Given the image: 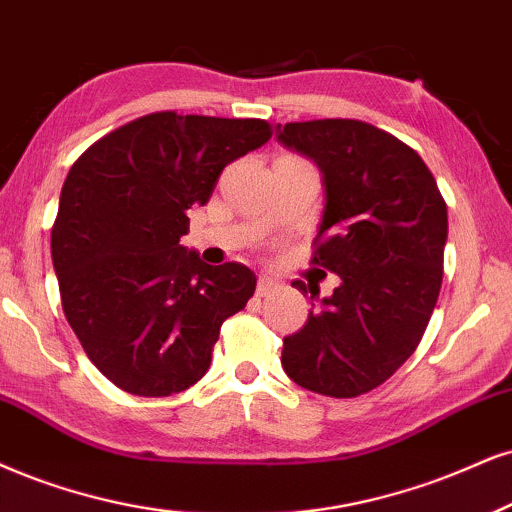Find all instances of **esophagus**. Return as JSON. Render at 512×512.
<instances>
[{"label": "esophagus", "mask_w": 512, "mask_h": 512, "mask_svg": "<svg viewBox=\"0 0 512 512\" xmlns=\"http://www.w3.org/2000/svg\"><path fill=\"white\" fill-rule=\"evenodd\" d=\"M275 289H277V282L273 280V277H268V275L258 277V285H256L258 296H268L270 292H275Z\"/></svg>", "instance_id": "1"}]
</instances>
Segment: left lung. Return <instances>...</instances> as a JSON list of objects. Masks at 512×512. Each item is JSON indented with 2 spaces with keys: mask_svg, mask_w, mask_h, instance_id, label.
Returning <instances> with one entry per match:
<instances>
[{
  "mask_svg": "<svg viewBox=\"0 0 512 512\" xmlns=\"http://www.w3.org/2000/svg\"><path fill=\"white\" fill-rule=\"evenodd\" d=\"M277 140L323 173L313 263L342 280L285 337L282 368L315 394H368L413 356L437 306L446 201L418 151L370 123H287L277 125ZM292 287L311 289L301 280Z\"/></svg>",
  "mask_w": 512,
  "mask_h": 512,
  "instance_id": "obj_1",
  "label": "left lung"
}]
</instances>
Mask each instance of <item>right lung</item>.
Returning <instances> with one entry per match:
<instances>
[{
    "instance_id": "add662e5",
    "label": "right lung",
    "mask_w": 512,
    "mask_h": 512,
    "mask_svg": "<svg viewBox=\"0 0 512 512\" xmlns=\"http://www.w3.org/2000/svg\"><path fill=\"white\" fill-rule=\"evenodd\" d=\"M273 137L261 118L159 111L92 144L61 187L52 261L87 358L128 394L170 396L211 365L220 325L254 296L242 263L180 244L227 163Z\"/></svg>"
}]
</instances>
